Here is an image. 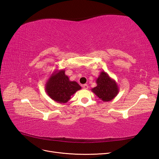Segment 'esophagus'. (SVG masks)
<instances>
[{
	"label": "esophagus",
	"instance_id": "obj_1",
	"mask_svg": "<svg viewBox=\"0 0 159 159\" xmlns=\"http://www.w3.org/2000/svg\"><path fill=\"white\" fill-rule=\"evenodd\" d=\"M82 87H83V88L85 89H88V85L87 84H84V85H82Z\"/></svg>",
	"mask_w": 159,
	"mask_h": 159
}]
</instances>
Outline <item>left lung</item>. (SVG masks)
<instances>
[{
  "instance_id": "8db88e82",
  "label": "left lung",
  "mask_w": 159,
  "mask_h": 159,
  "mask_svg": "<svg viewBox=\"0 0 159 159\" xmlns=\"http://www.w3.org/2000/svg\"><path fill=\"white\" fill-rule=\"evenodd\" d=\"M96 84L97 86L91 89V91L103 102H110L119 93V88L117 82L104 71L100 72L96 79Z\"/></svg>"
}]
</instances>
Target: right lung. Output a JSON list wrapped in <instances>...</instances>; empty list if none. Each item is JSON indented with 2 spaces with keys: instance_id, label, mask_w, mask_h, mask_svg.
<instances>
[{
  "instance_id": "right-lung-1",
  "label": "right lung",
  "mask_w": 159,
  "mask_h": 159,
  "mask_svg": "<svg viewBox=\"0 0 159 159\" xmlns=\"http://www.w3.org/2000/svg\"><path fill=\"white\" fill-rule=\"evenodd\" d=\"M81 86L75 81H70L65 74V70H55L45 84V91L49 97L59 103H66Z\"/></svg>"
}]
</instances>
